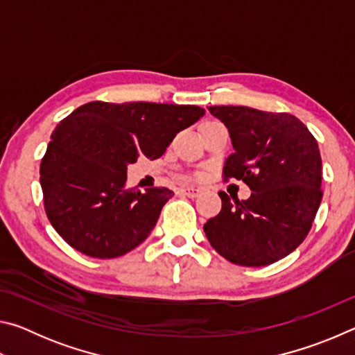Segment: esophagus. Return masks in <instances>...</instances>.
<instances>
[{
	"instance_id": "1",
	"label": "esophagus",
	"mask_w": 355,
	"mask_h": 355,
	"mask_svg": "<svg viewBox=\"0 0 355 355\" xmlns=\"http://www.w3.org/2000/svg\"><path fill=\"white\" fill-rule=\"evenodd\" d=\"M178 192L183 196L191 197V199H194V197L199 196L202 191L199 188H192V186H188V188H178Z\"/></svg>"
}]
</instances>
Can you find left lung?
I'll return each mask as SVG.
<instances>
[{"mask_svg": "<svg viewBox=\"0 0 355 355\" xmlns=\"http://www.w3.org/2000/svg\"><path fill=\"white\" fill-rule=\"evenodd\" d=\"M224 122L233 152L222 177L243 180L252 194L230 202L203 225L216 252L239 266H266L309 235L322 199V163L315 136L288 112L248 106H209Z\"/></svg>", "mask_w": 355, "mask_h": 355, "instance_id": "left-lung-1", "label": "left lung"}]
</instances>
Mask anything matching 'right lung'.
Returning a JSON list of instances; mask_svg holds the SVG:
<instances>
[{
  "label": "right lung",
  "mask_w": 355,
  "mask_h": 355,
  "mask_svg": "<svg viewBox=\"0 0 355 355\" xmlns=\"http://www.w3.org/2000/svg\"><path fill=\"white\" fill-rule=\"evenodd\" d=\"M205 110L192 105L91 101L51 135L40 163L48 220L71 248L94 258L133 250L156 225L173 192L127 186V166L156 159Z\"/></svg>",
  "instance_id": "obj_1"
}]
</instances>
